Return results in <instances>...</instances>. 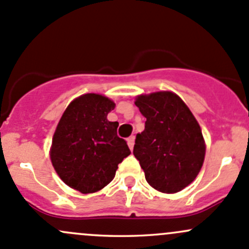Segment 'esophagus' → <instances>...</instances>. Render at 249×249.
<instances>
[{
	"label": "esophagus",
	"mask_w": 249,
	"mask_h": 249,
	"mask_svg": "<svg viewBox=\"0 0 249 249\" xmlns=\"http://www.w3.org/2000/svg\"><path fill=\"white\" fill-rule=\"evenodd\" d=\"M127 142H128V146H129L130 150H133V147H134V142H135V137H134V135H132V137L128 138Z\"/></svg>",
	"instance_id": "esophagus-1"
}]
</instances>
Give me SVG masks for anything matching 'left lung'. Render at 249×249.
I'll return each instance as SVG.
<instances>
[{
	"mask_svg": "<svg viewBox=\"0 0 249 249\" xmlns=\"http://www.w3.org/2000/svg\"><path fill=\"white\" fill-rule=\"evenodd\" d=\"M135 106L146 119L133 153L150 186L178 193L194 181L205 158L198 121L178 94L170 91L138 96Z\"/></svg>",
	"mask_w": 249,
	"mask_h": 249,
	"instance_id": "left-lung-1",
	"label": "left lung"
}]
</instances>
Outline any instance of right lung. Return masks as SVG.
Listing matches in <instances>:
<instances>
[{
	"label": "right lung",
	"instance_id": "right-lung-1",
	"mask_svg": "<svg viewBox=\"0 0 249 249\" xmlns=\"http://www.w3.org/2000/svg\"><path fill=\"white\" fill-rule=\"evenodd\" d=\"M115 103L107 97L86 93L63 112L53 138L50 158L60 178L81 193H94L115 178L117 165L130 155L117 135L119 122L107 114Z\"/></svg>",
	"mask_w": 249,
	"mask_h": 249
}]
</instances>
